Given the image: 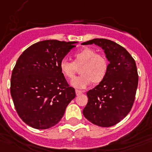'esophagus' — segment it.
<instances>
[{
    "mask_svg": "<svg viewBox=\"0 0 152 152\" xmlns=\"http://www.w3.org/2000/svg\"><path fill=\"white\" fill-rule=\"evenodd\" d=\"M75 92H76V95H81L82 93H83L81 91L78 90V89H76V90H75Z\"/></svg>",
    "mask_w": 152,
    "mask_h": 152,
    "instance_id": "obj_1",
    "label": "esophagus"
}]
</instances>
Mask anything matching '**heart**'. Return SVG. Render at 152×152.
Listing matches in <instances>:
<instances>
[{
	"label": "heart",
	"mask_w": 152,
	"mask_h": 152,
	"mask_svg": "<svg viewBox=\"0 0 152 152\" xmlns=\"http://www.w3.org/2000/svg\"><path fill=\"white\" fill-rule=\"evenodd\" d=\"M60 70L65 77L72 79L80 68V75L71 81V85L77 89H84L93 83H102L107 75L109 62L105 55L97 53L90 48H85L75 52L73 55V62L66 60H61Z\"/></svg>",
	"instance_id": "1"
}]
</instances>
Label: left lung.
I'll use <instances>...</instances> for the list:
<instances>
[{"instance_id":"1","label":"left lung","mask_w":152,"mask_h":152,"mask_svg":"<svg viewBox=\"0 0 152 152\" xmlns=\"http://www.w3.org/2000/svg\"><path fill=\"white\" fill-rule=\"evenodd\" d=\"M100 46L110 62L104 80L87 92L88 102L83 114L98 126L111 127L131 111L138 86L135 60L122 46L106 39H94L82 45Z\"/></svg>"}]
</instances>
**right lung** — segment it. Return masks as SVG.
I'll use <instances>...</instances> for the list:
<instances>
[{
	"instance_id": "1",
	"label": "right lung",
	"mask_w": 152,
	"mask_h": 152,
	"mask_svg": "<svg viewBox=\"0 0 152 152\" xmlns=\"http://www.w3.org/2000/svg\"><path fill=\"white\" fill-rule=\"evenodd\" d=\"M76 42L45 40L32 45L18 59L12 72L10 93L20 118L36 129L57 125L75 98L60 70V63Z\"/></svg>"
}]
</instances>
